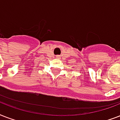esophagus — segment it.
<instances>
[{"instance_id": "esophagus-1", "label": "esophagus", "mask_w": 120, "mask_h": 120, "mask_svg": "<svg viewBox=\"0 0 120 120\" xmlns=\"http://www.w3.org/2000/svg\"><path fill=\"white\" fill-rule=\"evenodd\" d=\"M56 58H60V56H58V55H57V56H56Z\"/></svg>"}]
</instances>
